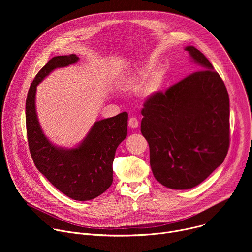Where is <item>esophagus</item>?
Returning <instances> with one entry per match:
<instances>
[{
  "label": "esophagus",
  "mask_w": 252,
  "mask_h": 252,
  "mask_svg": "<svg viewBox=\"0 0 252 252\" xmlns=\"http://www.w3.org/2000/svg\"><path fill=\"white\" fill-rule=\"evenodd\" d=\"M139 125V121L136 119V118H130L129 121H128V126L130 128H136Z\"/></svg>",
  "instance_id": "esophagus-1"
}]
</instances>
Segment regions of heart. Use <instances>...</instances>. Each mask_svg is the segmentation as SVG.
<instances>
[{"mask_svg": "<svg viewBox=\"0 0 252 252\" xmlns=\"http://www.w3.org/2000/svg\"><path fill=\"white\" fill-rule=\"evenodd\" d=\"M161 86H162V78L160 76H155L148 82L146 86V92L149 94H155L160 90Z\"/></svg>", "mask_w": 252, "mask_h": 252, "instance_id": "obj_1", "label": "heart"}]
</instances>
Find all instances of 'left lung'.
I'll return each mask as SVG.
<instances>
[{
  "label": "left lung",
  "instance_id": "1",
  "mask_svg": "<svg viewBox=\"0 0 252 252\" xmlns=\"http://www.w3.org/2000/svg\"><path fill=\"white\" fill-rule=\"evenodd\" d=\"M200 68L143 103L140 131L150 146L157 181L172 189L201 184L224 160L229 148V97L205 56L186 47Z\"/></svg>",
  "mask_w": 252,
  "mask_h": 252
}]
</instances>
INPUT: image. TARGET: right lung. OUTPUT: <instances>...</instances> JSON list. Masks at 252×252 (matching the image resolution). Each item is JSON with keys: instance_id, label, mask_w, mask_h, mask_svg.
Wrapping results in <instances>:
<instances>
[{"instance_id": "obj_1", "label": "right lung", "mask_w": 252, "mask_h": 252, "mask_svg": "<svg viewBox=\"0 0 252 252\" xmlns=\"http://www.w3.org/2000/svg\"><path fill=\"white\" fill-rule=\"evenodd\" d=\"M79 61L76 55L51 59L32 81L26 100L29 149L39 171L61 192L75 200H91L113 184L116 151L127 134V113L95 122L77 148L56 147L44 134L35 112L37 86L58 67Z\"/></svg>"}]
</instances>
